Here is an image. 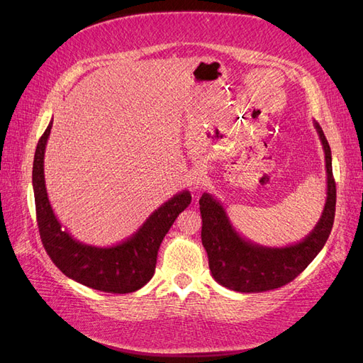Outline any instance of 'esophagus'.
<instances>
[{
	"instance_id": "34e87169",
	"label": "esophagus",
	"mask_w": 363,
	"mask_h": 363,
	"mask_svg": "<svg viewBox=\"0 0 363 363\" xmlns=\"http://www.w3.org/2000/svg\"><path fill=\"white\" fill-rule=\"evenodd\" d=\"M204 182H206L204 175H199V177H195V180H194V186H195V188H201Z\"/></svg>"
}]
</instances>
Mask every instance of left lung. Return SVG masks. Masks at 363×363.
I'll return each instance as SVG.
<instances>
[{
  "label": "left lung",
  "mask_w": 363,
  "mask_h": 363,
  "mask_svg": "<svg viewBox=\"0 0 363 363\" xmlns=\"http://www.w3.org/2000/svg\"><path fill=\"white\" fill-rule=\"evenodd\" d=\"M325 155L327 199L320 221L303 240L286 247H263L236 232L224 206L212 194L200 199L203 218L201 240L212 277L224 288L238 292H265L292 281L318 256L332 232L336 184L332 151L320 124L313 121Z\"/></svg>",
  "instance_id": "obj_1"
}]
</instances>
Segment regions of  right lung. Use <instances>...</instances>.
<instances>
[{"mask_svg": "<svg viewBox=\"0 0 363 363\" xmlns=\"http://www.w3.org/2000/svg\"><path fill=\"white\" fill-rule=\"evenodd\" d=\"M52 119L40 136L33 160V191L42 244L65 276L87 288L111 294L140 289L155 276L157 251L175 218L191 204V192L182 191L152 212L147 221L123 242L95 247L74 239L54 215L45 188L43 157Z\"/></svg>", "mask_w": 363, "mask_h": 363, "instance_id": "add662e5", "label": "right lung"}]
</instances>
